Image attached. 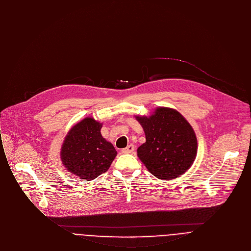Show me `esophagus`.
Listing matches in <instances>:
<instances>
[{"label":"esophagus","mask_w":251,"mask_h":251,"mask_svg":"<svg viewBox=\"0 0 251 251\" xmlns=\"http://www.w3.org/2000/svg\"><path fill=\"white\" fill-rule=\"evenodd\" d=\"M133 151H134V145L133 144H129L126 148L123 149V152L124 153H131Z\"/></svg>","instance_id":"obj_1"}]
</instances>
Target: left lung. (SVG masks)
I'll use <instances>...</instances> for the list:
<instances>
[{
    "mask_svg": "<svg viewBox=\"0 0 251 251\" xmlns=\"http://www.w3.org/2000/svg\"><path fill=\"white\" fill-rule=\"evenodd\" d=\"M146 141L137 155L158 179L171 180L186 172L197 154V137L184 117L169 108H158L151 117H136Z\"/></svg>",
    "mask_w": 251,
    "mask_h": 251,
    "instance_id": "obj_1",
    "label": "left lung"
}]
</instances>
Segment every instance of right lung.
<instances>
[{
  "instance_id": "add662e5",
  "label": "right lung",
  "mask_w": 251,
  "mask_h": 251,
  "mask_svg": "<svg viewBox=\"0 0 251 251\" xmlns=\"http://www.w3.org/2000/svg\"><path fill=\"white\" fill-rule=\"evenodd\" d=\"M102 125L86 118L68 132L61 148V159L67 170L81 179L93 180L108 171L117 151L101 134Z\"/></svg>"
}]
</instances>
